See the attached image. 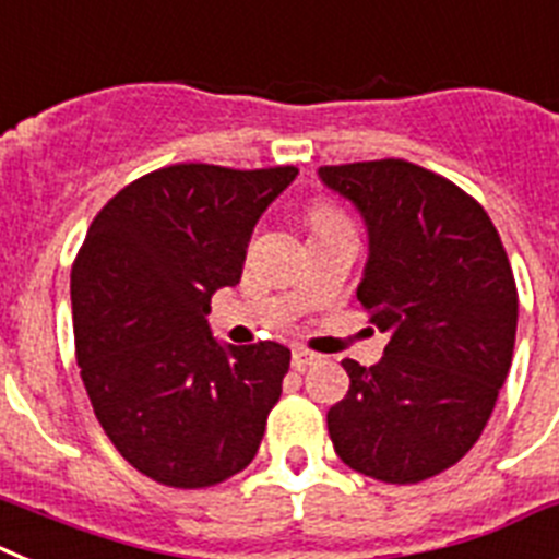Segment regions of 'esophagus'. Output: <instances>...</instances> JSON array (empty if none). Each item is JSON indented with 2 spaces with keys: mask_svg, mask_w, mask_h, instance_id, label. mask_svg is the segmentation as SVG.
Returning a JSON list of instances; mask_svg holds the SVG:
<instances>
[{
  "mask_svg": "<svg viewBox=\"0 0 559 559\" xmlns=\"http://www.w3.org/2000/svg\"><path fill=\"white\" fill-rule=\"evenodd\" d=\"M314 360H318V354H312L309 348H295V352H293V368H295V371H304V368L312 366Z\"/></svg>",
  "mask_w": 559,
  "mask_h": 559,
  "instance_id": "1",
  "label": "esophagus"
}]
</instances>
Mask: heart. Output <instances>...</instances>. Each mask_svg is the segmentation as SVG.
<instances>
[{
	"label": "heart",
	"mask_w": 559,
	"mask_h": 559,
	"mask_svg": "<svg viewBox=\"0 0 559 559\" xmlns=\"http://www.w3.org/2000/svg\"><path fill=\"white\" fill-rule=\"evenodd\" d=\"M343 216H340L334 207H314L312 213V227L314 230H323V227H334V225H343Z\"/></svg>",
	"instance_id": "heart-1"
}]
</instances>
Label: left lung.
I'll use <instances>...</instances> for the list:
<instances>
[{
  "instance_id": "left-lung-1",
  "label": "left lung",
  "mask_w": 559,
  "mask_h": 559,
  "mask_svg": "<svg viewBox=\"0 0 559 559\" xmlns=\"http://www.w3.org/2000/svg\"><path fill=\"white\" fill-rule=\"evenodd\" d=\"M368 227L357 300L391 334L371 368L343 360L334 453L385 484H419L469 453L514 352L518 286L501 236L467 191L407 159L323 165Z\"/></svg>"
}]
</instances>
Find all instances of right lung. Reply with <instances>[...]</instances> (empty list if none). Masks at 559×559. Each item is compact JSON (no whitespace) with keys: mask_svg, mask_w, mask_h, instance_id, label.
Listing matches in <instances>:
<instances>
[{"mask_svg":"<svg viewBox=\"0 0 559 559\" xmlns=\"http://www.w3.org/2000/svg\"><path fill=\"white\" fill-rule=\"evenodd\" d=\"M295 165H165L100 207L72 264L75 357L92 411L152 481L202 489L255 459L289 371L281 343L222 346L211 295L236 286L247 241Z\"/></svg>","mask_w":559,"mask_h":559,"instance_id":"obj_1","label":"right lung"}]
</instances>
